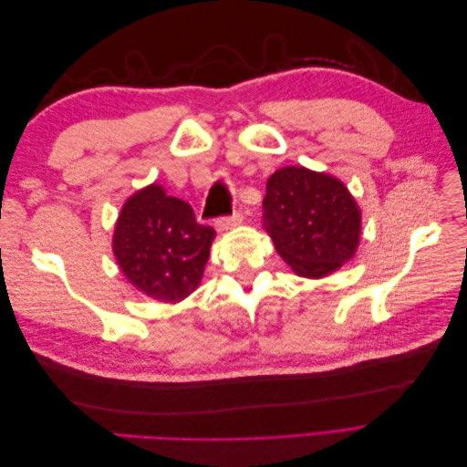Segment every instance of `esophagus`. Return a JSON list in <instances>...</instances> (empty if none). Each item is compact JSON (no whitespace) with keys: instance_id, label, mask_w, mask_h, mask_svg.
<instances>
[{"instance_id":"1","label":"esophagus","mask_w":467,"mask_h":467,"mask_svg":"<svg viewBox=\"0 0 467 467\" xmlns=\"http://www.w3.org/2000/svg\"><path fill=\"white\" fill-rule=\"evenodd\" d=\"M242 220H244V216H242V212H234L232 216H225V218H220V220H216V228L220 230V232H225V230H230V228H234V225H237V223H242Z\"/></svg>"}]
</instances>
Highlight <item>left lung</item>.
<instances>
[{"mask_svg": "<svg viewBox=\"0 0 467 467\" xmlns=\"http://www.w3.org/2000/svg\"><path fill=\"white\" fill-rule=\"evenodd\" d=\"M263 208L265 230L298 276L323 278L355 257L360 208L333 175L282 167L266 181Z\"/></svg>", "mask_w": 467, "mask_h": 467, "instance_id": "8db88e82", "label": "left lung"}]
</instances>
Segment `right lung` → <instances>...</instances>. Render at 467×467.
<instances>
[{"label": "right lung", "instance_id": "1", "mask_svg": "<svg viewBox=\"0 0 467 467\" xmlns=\"http://www.w3.org/2000/svg\"><path fill=\"white\" fill-rule=\"evenodd\" d=\"M214 235L210 225L196 222L185 201L150 185L124 202L112 253L136 290L175 304L201 285Z\"/></svg>", "mask_w": 467, "mask_h": 467}]
</instances>
